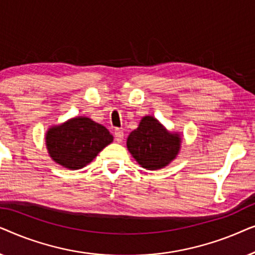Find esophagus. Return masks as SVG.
<instances>
[{
	"mask_svg": "<svg viewBox=\"0 0 255 255\" xmlns=\"http://www.w3.org/2000/svg\"><path fill=\"white\" fill-rule=\"evenodd\" d=\"M114 133H115V139H116L117 142H121L122 140H123V138H124V132L123 131L120 130V128H116Z\"/></svg>",
	"mask_w": 255,
	"mask_h": 255,
	"instance_id": "esophagus-1",
	"label": "esophagus"
}]
</instances>
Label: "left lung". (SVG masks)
I'll use <instances>...</instances> for the list:
<instances>
[{"instance_id":"left-lung-1","label":"left lung","mask_w":255,"mask_h":255,"mask_svg":"<svg viewBox=\"0 0 255 255\" xmlns=\"http://www.w3.org/2000/svg\"><path fill=\"white\" fill-rule=\"evenodd\" d=\"M182 135L163 127L153 116H144L138 128L128 134V152L142 168L158 170L165 168L179 155Z\"/></svg>"}]
</instances>
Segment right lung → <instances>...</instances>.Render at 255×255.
Here are the masks:
<instances>
[{
    "label": "right lung",
    "instance_id": "add662e5",
    "mask_svg": "<svg viewBox=\"0 0 255 255\" xmlns=\"http://www.w3.org/2000/svg\"><path fill=\"white\" fill-rule=\"evenodd\" d=\"M113 141V134L106 127L86 116H76L52 125L45 134L51 159L71 170L86 167Z\"/></svg>",
    "mask_w": 255,
    "mask_h": 255
}]
</instances>
